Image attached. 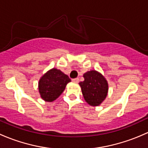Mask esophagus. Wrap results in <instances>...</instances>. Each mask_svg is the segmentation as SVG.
Returning <instances> with one entry per match:
<instances>
[{
    "instance_id": "1",
    "label": "esophagus",
    "mask_w": 148,
    "mask_h": 148,
    "mask_svg": "<svg viewBox=\"0 0 148 148\" xmlns=\"http://www.w3.org/2000/svg\"><path fill=\"white\" fill-rule=\"evenodd\" d=\"M73 82H75V83H78L79 82V78H75V79H72Z\"/></svg>"
}]
</instances>
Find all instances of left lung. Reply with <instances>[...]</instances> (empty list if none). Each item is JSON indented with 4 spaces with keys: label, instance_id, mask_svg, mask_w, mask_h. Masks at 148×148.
I'll return each instance as SVG.
<instances>
[{
    "label": "left lung",
    "instance_id": "8db88e82",
    "mask_svg": "<svg viewBox=\"0 0 148 148\" xmlns=\"http://www.w3.org/2000/svg\"><path fill=\"white\" fill-rule=\"evenodd\" d=\"M84 81L79 82L85 101L91 106H98L106 98L108 84L100 73L96 71H87L84 74Z\"/></svg>",
    "mask_w": 148,
    "mask_h": 148
}]
</instances>
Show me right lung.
I'll return each mask as SVG.
<instances>
[{
  "label": "right lung",
  "instance_id": "1",
  "mask_svg": "<svg viewBox=\"0 0 148 148\" xmlns=\"http://www.w3.org/2000/svg\"><path fill=\"white\" fill-rule=\"evenodd\" d=\"M71 79L60 70L52 69L46 73L38 83L41 98L46 102H53L59 97Z\"/></svg>",
  "mask_w": 148,
  "mask_h": 148
}]
</instances>
